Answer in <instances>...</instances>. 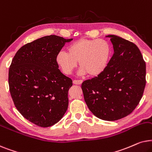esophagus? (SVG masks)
I'll use <instances>...</instances> for the list:
<instances>
[{
	"instance_id": "obj_1",
	"label": "esophagus",
	"mask_w": 152,
	"mask_h": 152,
	"mask_svg": "<svg viewBox=\"0 0 152 152\" xmlns=\"http://www.w3.org/2000/svg\"><path fill=\"white\" fill-rule=\"evenodd\" d=\"M73 83H74V84H75V85H80V84H82L83 80H74Z\"/></svg>"
}]
</instances>
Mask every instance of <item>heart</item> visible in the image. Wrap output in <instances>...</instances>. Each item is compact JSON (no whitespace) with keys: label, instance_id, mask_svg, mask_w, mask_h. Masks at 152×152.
Wrapping results in <instances>:
<instances>
[{"label":"heart","instance_id":"b5f03b06","mask_svg":"<svg viewBox=\"0 0 152 152\" xmlns=\"http://www.w3.org/2000/svg\"><path fill=\"white\" fill-rule=\"evenodd\" d=\"M67 52L60 51L56 60L65 74H71L79 62L81 74L99 76L106 69L111 54L109 43L104 39H80L71 44Z\"/></svg>","mask_w":152,"mask_h":152}]
</instances>
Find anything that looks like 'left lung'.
I'll return each instance as SVG.
<instances>
[{
    "instance_id": "obj_1",
    "label": "left lung",
    "mask_w": 152,
    "mask_h": 152,
    "mask_svg": "<svg viewBox=\"0 0 152 152\" xmlns=\"http://www.w3.org/2000/svg\"><path fill=\"white\" fill-rule=\"evenodd\" d=\"M114 53L99 76L82 83L84 99L95 116L115 121L130 115L142 99L146 64L134 43L109 35Z\"/></svg>"
}]
</instances>
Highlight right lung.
Instances as JSON below:
<instances>
[{"label": "right lung", "mask_w": 152, "mask_h": 152, "mask_svg": "<svg viewBox=\"0 0 152 152\" xmlns=\"http://www.w3.org/2000/svg\"><path fill=\"white\" fill-rule=\"evenodd\" d=\"M72 40L57 35L39 38L20 48L10 64L8 82L15 106L37 126L56 124L67 110L72 80L60 72L56 57Z\"/></svg>", "instance_id": "1"}]
</instances>
